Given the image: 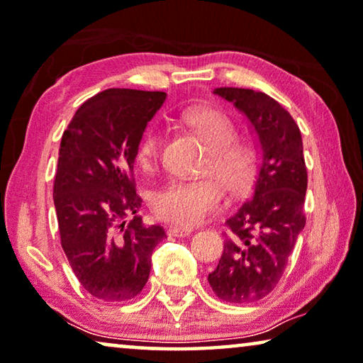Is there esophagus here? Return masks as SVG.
<instances>
[{"label":"esophagus","instance_id":"1","mask_svg":"<svg viewBox=\"0 0 363 363\" xmlns=\"http://www.w3.org/2000/svg\"><path fill=\"white\" fill-rule=\"evenodd\" d=\"M191 228H178V227H170L169 228V235L170 237H189L191 235Z\"/></svg>","mask_w":363,"mask_h":363}]
</instances>
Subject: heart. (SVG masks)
I'll return each mask as SVG.
<instances>
[{
    "label": "heart",
    "instance_id": "b5f03b06",
    "mask_svg": "<svg viewBox=\"0 0 363 363\" xmlns=\"http://www.w3.org/2000/svg\"><path fill=\"white\" fill-rule=\"evenodd\" d=\"M186 123L209 149L208 169L222 188L232 196L248 191L258 172V152L252 144L237 141L238 131L233 121L220 110L194 108L186 115ZM162 135L149 128L138 144L136 160L143 170L150 172L159 162ZM213 178L172 180L155 189L150 208L159 219L180 227L199 224L219 209L222 189Z\"/></svg>",
    "mask_w": 363,
    "mask_h": 363
}]
</instances>
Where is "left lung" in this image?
Segmentation results:
<instances>
[{
	"mask_svg": "<svg viewBox=\"0 0 363 363\" xmlns=\"http://www.w3.org/2000/svg\"><path fill=\"white\" fill-rule=\"evenodd\" d=\"M214 94L235 105L255 128L261 165L253 196L225 220L230 237L208 281L224 302L252 303L281 281L305 227L308 175L302 135L291 113L264 92L217 87Z\"/></svg>",
	"mask_w": 363,
	"mask_h": 363,
	"instance_id": "8db88e82",
	"label": "left lung"
}]
</instances>
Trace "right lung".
Here are the masks:
<instances>
[{"label":"right lung","mask_w":363,"mask_h":363,"mask_svg":"<svg viewBox=\"0 0 363 363\" xmlns=\"http://www.w3.org/2000/svg\"><path fill=\"white\" fill-rule=\"evenodd\" d=\"M165 92L107 89L81 105L63 133L53 201L61 247L81 286L105 302L143 291L165 232L144 225L133 167Z\"/></svg>","instance_id":"obj_1"}]
</instances>
